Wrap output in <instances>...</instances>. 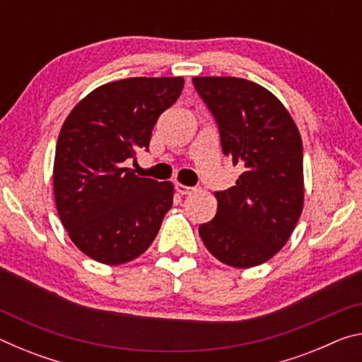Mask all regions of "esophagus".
<instances>
[{
    "instance_id": "34e87169",
    "label": "esophagus",
    "mask_w": 362,
    "mask_h": 362,
    "mask_svg": "<svg viewBox=\"0 0 362 362\" xmlns=\"http://www.w3.org/2000/svg\"><path fill=\"white\" fill-rule=\"evenodd\" d=\"M175 189H177V193H180V194H189V193L194 192L193 187L182 185V183H175Z\"/></svg>"
}]
</instances>
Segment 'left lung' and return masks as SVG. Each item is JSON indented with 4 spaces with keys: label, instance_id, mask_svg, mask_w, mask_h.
Returning a JSON list of instances; mask_svg holds the SVG:
<instances>
[{
    "label": "left lung",
    "instance_id": "left-lung-1",
    "mask_svg": "<svg viewBox=\"0 0 362 362\" xmlns=\"http://www.w3.org/2000/svg\"><path fill=\"white\" fill-rule=\"evenodd\" d=\"M196 93L217 122L220 145L243 174L216 192L217 214L199 225L207 250L250 268L279 252L303 207V146L296 122L262 86L233 76H196Z\"/></svg>",
    "mask_w": 362,
    "mask_h": 362
}]
</instances>
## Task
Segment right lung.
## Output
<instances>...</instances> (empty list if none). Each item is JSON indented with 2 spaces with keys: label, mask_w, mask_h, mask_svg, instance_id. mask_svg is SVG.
Masks as SVG:
<instances>
[{
  "label": "right lung",
  "mask_w": 362,
  "mask_h": 362,
  "mask_svg": "<svg viewBox=\"0 0 362 362\" xmlns=\"http://www.w3.org/2000/svg\"><path fill=\"white\" fill-rule=\"evenodd\" d=\"M183 78H127L78 103L59 134L54 196L70 240L90 259L121 265L142 255L173 207L174 187L124 168L183 89Z\"/></svg>",
  "instance_id": "add662e5"
}]
</instances>
